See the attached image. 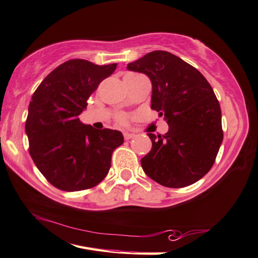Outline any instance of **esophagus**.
Returning a JSON list of instances; mask_svg holds the SVG:
<instances>
[{
  "mask_svg": "<svg viewBox=\"0 0 258 258\" xmlns=\"http://www.w3.org/2000/svg\"><path fill=\"white\" fill-rule=\"evenodd\" d=\"M133 138H135V134L134 133H128V132H125L124 133V139L125 140H131V139H133Z\"/></svg>",
  "mask_w": 258,
  "mask_h": 258,
  "instance_id": "esophagus-1",
  "label": "esophagus"
}]
</instances>
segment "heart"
Segmentation results:
<instances>
[{
  "label": "heart",
  "mask_w": 258,
  "mask_h": 258,
  "mask_svg": "<svg viewBox=\"0 0 258 258\" xmlns=\"http://www.w3.org/2000/svg\"><path fill=\"white\" fill-rule=\"evenodd\" d=\"M119 121H120V123H126V117L125 116H123V115H121V116H119Z\"/></svg>",
  "instance_id": "1"
}]
</instances>
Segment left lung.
<instances>
[{
	"mask_svg": "<svg viewBox=\"0 0 258 258\" xmlns=\"http://www.w3.org/2000/svg\"><path fill=\"white\" fill-rule=\"evenodd\" d=\"M152 83L151 108L168 123L165 135L148 133L152 148L141 159L158 184L180 188L194 184L213 166L223 140L221 109L203 74L178 56L154 50L127 64Z\"/></svg>",
	"mask_w": 258,
	"mask_h": 258,
	"instance_id": "left-lung-1",
	"label": "left lung"
}]
</instances>
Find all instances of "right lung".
<instances>
[{
    "label": "right lung",
    "instance_id": "obj_1",
    "mask_svg": "<svg viewBox=\"0 0 258 258\" xmlns=\"http://www.w3.org/2000/svg\"><path fill=\"white\" fill-rule=\"evenodd\" d=\"M116 68L117 63L70 59L51 71L31 97L26 121L29 152L56 188L88 189L108 174L111 154L123 144V134L82 124L79 115L98 84Z\"/></svg>",
    "mask_w": 258,
    "mask_h": 258
}]
</instances>
